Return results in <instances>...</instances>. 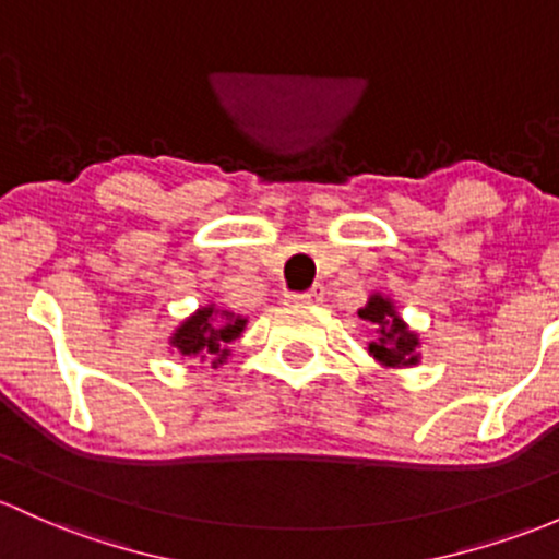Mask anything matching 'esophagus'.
Masks as SVG:
<instances>
[{
    "label": "esophagus",
    "mask_w": 559,
    "mask_h": 559,
    "mask_svg": "<svg viewBox=\"0 0 559 559\" xmlns=\"http://www.w3.org/2000/svg\"><path fill=\"white\" fill-rule=\"evenodd\" d=\"M322 296H325V290H322L320 285H314L311 290H306V293H290V296H285V301L296 304V306H314L322 301Z\"/></svg>",
    "instance_id": "obj_1"
}]
</instances>
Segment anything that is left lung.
I'll return each instance as SVG.
<instances>
[{
    "label": "left lung",
    "instance_id": "1",
    "mask_svg": "<svg viewBox=\"0 0 559 559\" xmlns=\"http://www.w3.org/2000/svg\"><path fill=\"white\" fill-rule=\"evenodd\" d=\"M359 320L376 325V341L368 344V354L383 370L416 368L421 362V335L402 320L397 304L383 293H370L368 304L357 311Z\"/></svg>",
    "mask_w": 559,
    "mask_h": 559
}]
</instances>
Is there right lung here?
Returning <instances> with one entry per match:
<instances>
[{
	"mask_svg": "<svg viewBox=\"0 0 559 559\" xmlns=\"http://www.w3.org/2000/svg\"><path fill=\"white\" fill-rule=\"evenodd\" d=\"M248 317L234 314L218 304H202L170 333L167 349L178 357H194L200 362L210 359V368H218L231 357V344L245 333Z\"/></svg>",
	"mask_w": 559,
	"mask_h": 559,
	"instance_id": "obj_1",
	"label": "right lung"
}]
</instances>
